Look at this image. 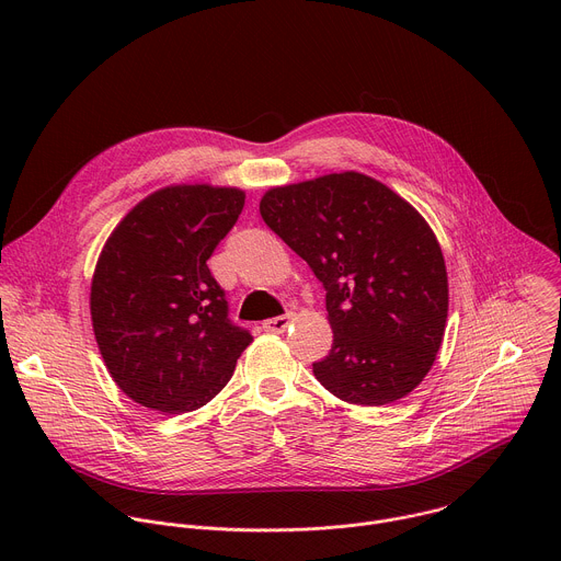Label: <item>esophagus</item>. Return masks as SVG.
I'll list each match as a JSON object with an SVG mask.
<instances>
[{
	"label": "esophagus",
	"mask_w": 561,
	"mask_h": 561,
	"mask_svg": "<svg viewBox=\"0 0 561 561\" xmlns=\"http://www.w3.org/2000/svg\"><path fill=\"white\" fill-rule=\"evenodd\" d=\"M293 322V312H286V314H277V317H271L264 322V331L268 333H284Z\"/></svg>",
	"instance_id": "1"
}]
</instances>
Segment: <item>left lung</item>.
Masks as SVG:
<instances>
[{
    "instance_id": "1",
    "label": "left lung",
    "mask_w": 561,
    "mask_h": 561,
    "mask_svg": "<svg viewBox=\"0 0 561 561\" xmlns=\"http://www.w3.org/2000/svg\"><path fill=\"white\" fill-rule=\"evenodd\" d=\"M260 213L327 288L333 346L312 364L317 381L357 407L417 388L448 317L446 264L426 219L355 171L271 188Z\"/></svg>"
}]
</instances>
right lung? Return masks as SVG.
Here are the masks:
<instances>
[{
	"label": "right lung",
	"instance_id": "right-lung-1",
	"mask_svg": "<svg viewBox=\"0 0 561 561\" xmlns=\"http://www.w3.org/2000/svg\"><path fill=\"white\" fill-rule=\"evenodd\" d=\"M244 199L239 188L167 186L106 239L91 284L95 340L113 381L150 411L180 415L208 404L253 342L228 319L206 264Z\"/></svg>",
	"mask_w": 561,
	"mask_h": 561
}]
</instances>
